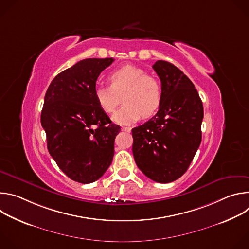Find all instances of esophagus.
Listing matches in <instances>:
<instances>
[{"instance_id": "1", "label": "esophagus", "mask_w": 249, "mask_h": 249, "mask_svg": "<svg viewBox=\"0 0 249 249\" xmlns=\"http://www.w3.org/2000/svg\"><path fill=\"white\" fill-rule=\"evenodd\" d=\"M122 131H125V132H128L130 133L131 132V127H125V126H122Z\"/></svg>"}]
</instances>
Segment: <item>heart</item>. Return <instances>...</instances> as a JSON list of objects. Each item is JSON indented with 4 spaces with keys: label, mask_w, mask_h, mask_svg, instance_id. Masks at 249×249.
<instances>
[{
    "label": "heart",
    "mask_w": 249,
    "mask_h": 249,
    "mask_svg": "<svg viewBox=\"0 0 249 249\" xmlns=\"http://www.w3.org/2000/svg\"><path fill=\"white\" fill-rule=\"evenodd\" d=\"M110 87H95L94 99L105 113H113L121 101L125 103L114 115L118 124H130L142 116L149 118L160 108L162 91L160 82L134 65H124L108 76Z\"/></svg>",
    "instance_id": "obj_1"
}]
</instances>
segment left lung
Segmentation results:
<instances>
[{
    "label": "left lung",
    "mask_w": 249,
    "mask_h": 249,
    "mask_svg": "<svg viewBox=\"0 0 249 249\" xmlns=\"http://www.w3.org/2000/svg\"><path fill=\"white\" fill-rule=\"evenodd\" d=\"M153 68L161 82V103L153 118L132 129V151L142 172L168 183L185 173L201 144L203 103L193 83L173 64L159 60Z\"/></svg>",
    "instance_id": "left-lung-1"
}]
</instances>
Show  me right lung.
Wrapping results in <instances>:
<instances>
[{"instance_id": "1", "label": "right lung", "mask_w": 249, "mask_h": 249, "mask_svg": "<svg viewBox=\"0 0 249 249\" xmlns=\"http://www.w3.org/2000/svg\"><path fill=\"white\" fill-rule=\"evenodd\" d=\"M113 58L82 60L51 82L41 111L49 154L71 179L88 184L112 162L120 126L97 105L93 90L102 71Z\"/></svg>"}]
</instances>
